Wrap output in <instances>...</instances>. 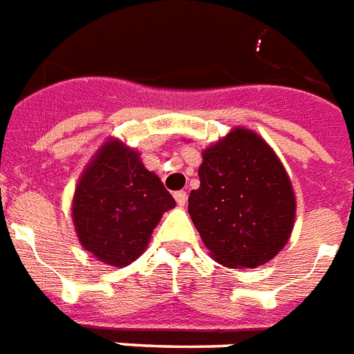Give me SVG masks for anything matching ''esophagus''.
I'll return each instance as SVG.
<instances>
[{"label": "esophagus", "instance_id": "obj_1", "mask_svg": "<svg viewBox=\"0 0 354 354\" xmlns=\"http://www.w3.org/2000/svg\"><path fill=\"white\" fill-rule=\"evenodd\" d=\"M174 197L179 206H185L186 203H188V194H186V192H175Z\"/></svg>", "mask_w": 354, "mask_h": 354}]
</instances>
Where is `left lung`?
<instances>
[{
  "mask_svg": "<svg viewBox=\"0 0 354 354\" xmlns=\"http://www.w3.org/2000/svg\"><path fill=\"white\" fill-rule=\"evenodd\" d=\"M199 179L188 212L221 265L259 267L285 247L296 214L292 186L256 133L237 128L206 149Z\"/></svg>",
  "mask_w": 354,
  "mask_h": 354,
  "instance_id": "left-lung-1",
  "label": "left lung"
}]
</instances>
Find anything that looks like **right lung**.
<instances>
[{"label": "right lung", "mask_w": 354, "mask_h": 354, "mask_svg": "<svg viewBox=\"0 0 354 354\" xmlns=\"http://www.w3.org/2000/svg\"><path fill=\"white\" fill-rule=\"evenodd\" d=\"M174 206L138 153L107 142L76 186L73 219L82 247L106 265L122 267L144 252L160 216Z\"/></svg>", "instance_id": "right-lung-1"}]
</instances>
